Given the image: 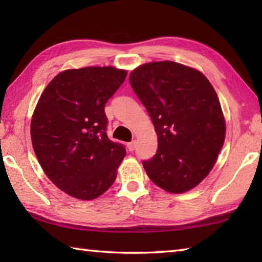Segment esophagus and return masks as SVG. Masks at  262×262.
Segmentation results:
<instances>
[{"label":"esophagus","instance_id":"obj_1","mask_svg":"<svg viewBox=\"0 0 262 262\" xmlns=\"http://www.w3.org/2000/svg\"><path fill=\"white\" fill-rule=\"evenodd\" d=\"M127 147H128V149H129L130 152L134 151L135 147H136V142L133 141V142H130V143H128V144H127Z\"/></svg>","mask_w":262,"mask_h":262}]
</instances>
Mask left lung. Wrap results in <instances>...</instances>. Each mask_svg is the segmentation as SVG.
Listing matches in <instances>:
<instances>
[{
    "label": "left lung",
    "instance_id": "1",
    "mask_svg": "<svg viewBox=\"0 0 262 262\" xmlns=\"http://www.w3.org/2000/svg\"><path fill=\"white\" fill-rule=\"evenodd\" d=\"M129 83L158 135V151L143 161L149 179L181 193L203 181L225 140L219 97L199 71L171 60L141 65Z\"/></svg>",
    "mask_w": 262,
    "mask_h": 262
}]
</instances>
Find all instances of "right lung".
<instances>
[{
    "instance_id": "1",
    "label": "right lung",
    "mask_w": 262,
    "mask_h": 262,
    "mask_svg": "<svg viewBox=\"0 0 262 262\" xmlns=\"http://www.w3.org/2000/svg\"><path fill=\"white\" fill-rule=\"evenodd\" d=\"M126 75L111 66L66 70L39 99L32 146L46 176L72 197L94 199L116 180L126 148L108 138L104 105Z\"/></svg>"
}]
</instances>
